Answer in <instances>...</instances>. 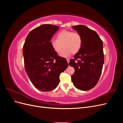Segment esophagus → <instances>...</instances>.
<instances>
[{
    "instance_id": "esophagus-1",
    "label": "esophagus",
    "mask_w": 123,
    "mask_h": 123,
    "mask_svg": "<svg viewBox=\"0 0 123 123\" xmlns=\"http://www.w3.org/2000/svg\"><path fill=\"white\" fill-rule=\"evenodd\" d=\"M67 62L69 64V62H70V59H67Z\"/></svg>"
}]
</instances>
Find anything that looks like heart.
<instances>
[{
    "label": "heart",
    "mask_w": 123,
    "mask_h": 123,
    "mask_svg": "<svg viewBox=\"0 0 123 123\" xmlns=\"http://www.w3.org/2000/svg\"><path fill=\"white\" fill-rule=\"evenodd\" d=\"M50 44L56 53H60L64 47V50L60 56L68 57L71 53L75 54L80 51L82 44V39L79 33L64 30L57 34V39L51 40Z\"/></svg>",
    "instance_id": "b5f03b06"
}]
</instances>
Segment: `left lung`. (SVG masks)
Masks as SVG:
<instances>
[{
    "instance_id": "1",
    "label": "left lung",
    "mask_w": 123,
    "mask_h": 123,
    "mask_svg": "<svg viewBox=\"0 0 123 123\" xmlns=\"http://www.w3.org/2000/svg\"><path fill=\"white\" fill-rule=\"evenodd\" d=\"M72 27L80 35L82 44L69 64L75 70L71 80L77 89L87 91L95 87L101 75L104 62L103 43L97 33L86 26ZM77 59L79 61L76 62Z\"/></svg>"
}]
</instances>
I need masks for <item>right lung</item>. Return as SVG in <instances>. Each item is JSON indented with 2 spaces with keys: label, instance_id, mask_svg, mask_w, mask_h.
Segmentation results:
<instances>
[{
  "label": "right lung",
  "instance_id": "obj_1",
  "mask_svg": "<svg viewBox=\"0 0 123 123\" xmlns=\"http://www.w3.org/2000/svg\"><path fill=\"white\" fill-rule=\"evenodd\" d=\"M59 27L42 25L29 33L23 49L25 68L32 83L42 91H50L57 87L60 74L68 66L65 58L55 52L50 41Z\"/></svg>",
  "mask_w": 123,
  "mask_h": 123
}]
</instances>
